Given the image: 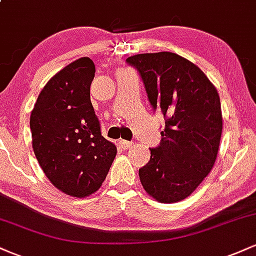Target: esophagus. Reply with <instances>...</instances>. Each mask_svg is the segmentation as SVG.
<instances>
[{
  "mask_svg": "<svg viewBox=\"0 0 256 256\" xmlns=\"http://www.w3.org/2000/svg\"><path fill=\"white\" fill-rule=\"evenodd\" d=\"M118 143L122 149H128V148H131L132 146H134V143H132V142H128V140H119Z\"/></svg>",
  "mask_w": 256,
  "mask_h": 256,
  "instance_id": "34e87169",
  "label": "esophagus"
}]
</instances>
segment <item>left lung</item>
Returning a JSON list of instances; mask_svg holds the SVG:
<instances>
[{
    "label": "left lung",
    "mask_w": 256,
    "mask_h": 256,
    "mask_svg": "<svg viewBox=\"0 0 256 256\" xmlns=\"http://www.w3.org/2000/svg\"><path fill=\"white\" fill-rule=\"evenodd\" d=\"M126 62L140 73L152 110L165 118L160 144L138 171L140 183L158 202L182 201L207 177L218 155V91L196 64L174 52L137 54Z\"/></svg>",
    "instance_id": "1"
}]
</instances>
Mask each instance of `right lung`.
I'll return each mask as SVG.
<instances>
[{"label": "right lung", "mask_w": 256, "mask_h": 256, "mask_svg": "<svg viewBox=\"0 0 256 256\" xmlns=\"http://www.w3.org/2000/svg\"><path fill=\"white\" fill-rule=\"evenodd\" d=\"M95 64L80 58L58 72L38 95L30 116L32 148L49 180L74 198L98 192L116 155L101 134L90 100Z\"/></svg>", "instance_id": "1"}]
</instances>
